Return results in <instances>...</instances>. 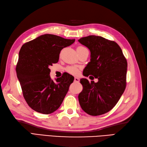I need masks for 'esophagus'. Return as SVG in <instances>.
Wrapping results in <instances>:
<instances>
[{
  "mask_svg": "<svg viewBox=\"0 0 147 147\" xmlns=\"http://www.w3.org/2000/svg\"><path fill=\"white\" fill-rule=\"evenodd\" d=\"M74 82L78 83V82H80V79L78 78H77V77H75V78H74Z\"/></svg>",
  "mask_w": 147,
  "mask_h": 147,
  "instance_id": "obj_1",
  "label": "esophagus"
}]
</instances>
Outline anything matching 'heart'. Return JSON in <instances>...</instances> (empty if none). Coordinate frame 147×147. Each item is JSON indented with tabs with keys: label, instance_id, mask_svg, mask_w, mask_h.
<instances>
[{
	"label": "heart",
	"instance_id": "b5f03b06",
	"mask_svg": "<svg viewBox=\"0 0 147 147\" xmlns=\"http://www.w3.org/2000/svg\"><path fill=\"white\" fill-rule=\"evenodd\" d=\"M78 48H83V47H78ZM66 70H67L68 73H69L71 74H76L78 73V69L76 67H74V66L68 67L66 69Z\"/></svg>",
	"mask_w": 147,
	"mask_h": 147
}]
</instances>
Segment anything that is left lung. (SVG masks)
Segmentation results:
<instances>
[{"label":"left lung","instance_id":"1","mask_svg":"<svg viewBox=\"0 0 147 147\" xmlns=\"http://www.w3.org/2000/svg\"><path fill=\"white\" fill-rule=\"evenodd\" d=\"M78 42L90 51V61L83 74L98 79L96 83L80 80L83 86L78 95L80 106L90 115L107 113L116 105L126 88V59L117 43L102 36L90 35Z\"/></svg>","mask_w":147,"mask_h":147}]
</instances>
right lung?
Segmentation results:
<instances>
[{
    "instance_id": "add662e5",
    "label": "right lung",
    "mask_w": 147,
    "mask_h": 147,
    "mask_svg": "<svg viewBox=\"0 0 147 147\" xmlns=\"http://www.w3.org/2000/svg\"><path fill=\"white\" fill-rule=\"evenodd\" d=\"M74 42L45 34L21 47L16 70L24 98L33 110L49 114L61 106L74 77L64 73L54 82L49 66L58 62L62 49Z\"/></svg>"
}]
</instances>
